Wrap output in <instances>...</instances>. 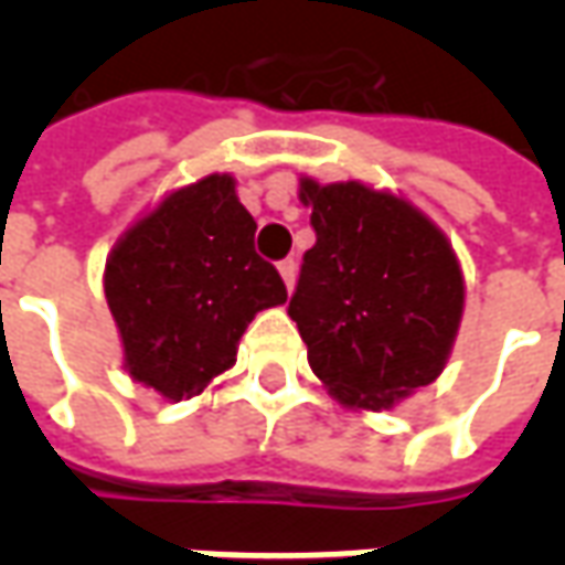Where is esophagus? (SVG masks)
Instances as JSON below:
<instances>
[{"label": "esophagus", "mask_w": 565, "mask_h": 565, "mask_svg": "<svg viewBox=\"0 0 565 565\" xmlns=\"http://www.w3.org/2000/svg\"><path fill=\"white\" fill-rule=\"evenodd\" d=\"M278 271H281L287 294H294V284H296V263H294V259H284V263H278Z\"/></svg>", "instance_id": "esophagus-1"}]
</instances>
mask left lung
<instances>
[{"label": "left lung", "mask_w": 565, "mask_h": 565, "mask_svg": "<svg viewBox=\"0 0 565 565\" xmlns=\"http://www.w3.org/2000/svg\"><path fill=\"white\" fill-rule=\"evenodd\" d=\"M299 202L318 242L287 311L308 366L344 408L391 412L448 363L466 308L460 259L403 193L299 174Z\"/></svg>", "instance_id": "left-lung-1"}]
</instances>
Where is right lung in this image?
I'll return each mask as SVG.
<instances>
[{
    "label": "right lung",
    "instance_id": "1",
    "mask_svg": "<svg viewBox=\"0 0 565 565\" xmlns=\"http://www.w3.org/2000/svg\"><path fill=\"white\" fill-rule=\"evenodd\" d=\"M254 233L233 174L211 172L166 190L117 238L103 287L136 384L166 403L214 391L235 366L247 323L287 302Z\"/></svg>",
    "mask_w": 565,
    "mask_h": 565
}]
</instances>
